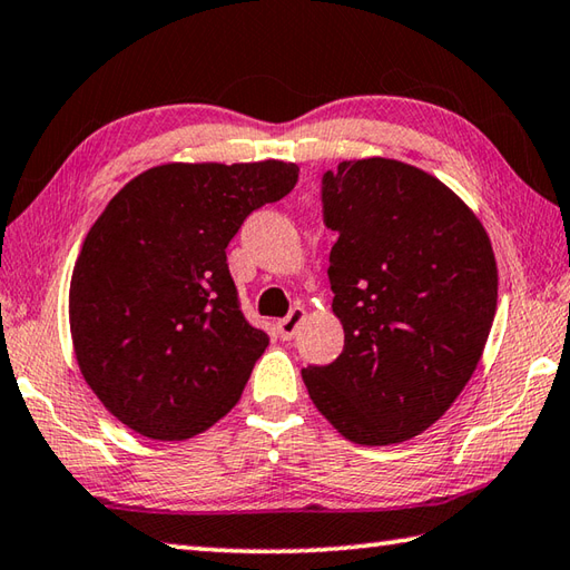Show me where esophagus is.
I'll list each match as a JSON object with an SVG mask.
<instances>
[{
	"label": "esophagus",
	"mask_w": 570,
	"mask_h": 570,
	"mask_svg": "<svg viewBox=\"0 0 570 570\" xmlns=\"http://www.w3.org/2000/svg\"><path fill=\"white\" fill-rule=\"evenodd\" d=\"M302 322H305V309H302V307L289 309V315L277 322V334H281V340H285V342L293 340Z\"/></svg>",
	"instance_id": "esophagus-1"
}]
</instances>
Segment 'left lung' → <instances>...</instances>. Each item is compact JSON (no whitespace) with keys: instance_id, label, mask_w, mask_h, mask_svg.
<instances>
[{"instance_id":"left-lung-1","label":"left lung","mask_w":570,"mask_h":570,"mask_svg":"<svg viewBox=\"0 0 570 570\" xmlns=\"http://www.w3.org/2000/svg\"><path fill=\"white\" fill-rule=\"evenodd\" d=\"M332 309L344 352L302 368L317 411L356 445L428 431L468 386L497 312V261L460 196L399 159H350L322 179Z\"/></svg>"}]
</instances>
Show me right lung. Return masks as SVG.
Here are the masks:
<instances>
[{
    "instance_id": "1",
    "label": "right lung",
    "mask_w": 570,
    "mask_h": 570,
    "mask_svg": "<svg viewBox=\"0 0 570 570\" xmlns=\"http://www.w3.org/2000/svg\"><path fill=\"white\" fill-rule=\"evenodd\" d=\"M297 171L281 159L169 161L127 181L90 226L68 293L73 352L135 433L187 440L238 403L268 334L243 317L226 248Z\"/></svg>"
}]
</instances>
